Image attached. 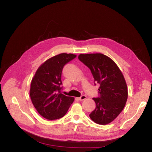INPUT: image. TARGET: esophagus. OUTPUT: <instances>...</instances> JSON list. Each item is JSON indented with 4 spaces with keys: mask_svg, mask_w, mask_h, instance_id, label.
<instances>
[{
    "mask_svg": "<svg viewBox=\"0 0 152 152\" xmlns=\"http://www.w3.org/2000/svg\"><path fill=\"white\" fill-rule=\"evenodd\" d=\"M86 98H87L86 96H85V95H82V96H80V98H79V100H80V101H84V100H85Z\"/></svg>",
    "mask_w": 152,
    "mask_h": 152,
    "instance_id": "obj_1",
    "label": "esophagus"
}]
</instances>
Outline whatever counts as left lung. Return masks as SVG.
<instances>
[{"label":"left lung","instance_id":"1","mask_svg":"<svg viewBox=\"0 0 152 152\" xmlns=\"http://www.w3.org/2000/svg\"><path fill=\"white\" fill-rule=\"evenodd\" d=\"M78 58L90 69L96 83L100 84V97L93 98L96 108L89 117L96 124H108L121 113L127 102L128 90L124 77L117 64L104 54H80Z\"/></svg>","mask_w":152,"mask_h":152}]
</instances>
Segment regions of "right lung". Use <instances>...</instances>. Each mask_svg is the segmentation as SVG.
Here are the masks:
<instances>
[{
    "instance_id": "1",
    "label": "right lung",
    "mask_w": 152,
    "mask_h": 152,
    "mask_svg": "<svg viewBox=\"0 0 152 152\" xmlns=\"http://www.w3.org/2000/svg\"><path fill=\"white\" fill-rule=\"evenodd\" d=\"M77 55L61 53L48 59L37 70L31 82L30 96L37 111L48 120H56L66 113L74 98L61 93L64 65Z\"/></svg>"
}]
</instances>
